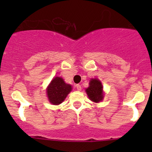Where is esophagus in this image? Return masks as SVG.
<instances>
[{
    "instance_id": "obj_1",
    "label": "esophagus",
    "mask_w": 152,
    "mask_h": 152,
    "mask_svg": "<svg viewBox=\"0 0 152 152\" xmlns=\"http://www.w3.org/2000/svg\"><path fill=\"white\" fill-rule=\"evenodd\" d=\"M76 89H77V90H79V91H80V90H82V87H81L80 85H76Z\"/></svg>"
}]
</instances>
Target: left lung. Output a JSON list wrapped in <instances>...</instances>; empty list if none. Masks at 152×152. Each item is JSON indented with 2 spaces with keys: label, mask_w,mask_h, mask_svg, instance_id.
<instances>
[{
  "label": "left lung",
  "mask_w": 152,
  "mask_h": 152,
  "mask_svg": "<svg viewBox=\"0 0 152 152\" xmlns=\"http://www.w3.org/2000/svg\"><path fill=\"white\" fill-rule=\"evenodd\" d=\"M85 91L89 99L93 102L99 103L103 100V86L98 79H91L89 83V87L86 89Z\"/></svg>",
  "instance_id": "8db88e82"
}]
</instances>
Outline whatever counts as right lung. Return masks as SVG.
Wrapping results in <instances>:
<instances>
[{"label": "right lung", "mask_w": 152, "mask_h": 152, "mask_svg": "<svg viewBox=\"0 0 152 152\" xmlns=\"http://www.w3.org/2000/svg\"><path fill=\"white\" fill-rule=\"evenodd\" d=\"M47 96L49 102L53 105H59L64 102L72 90L71 85L65 83L61 77H55L47 87Z\"/></svg>", "instance_id": "obj_1"}]
</instances>
